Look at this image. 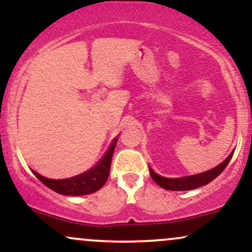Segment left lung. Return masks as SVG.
Returning <instances> with one entry per match:
<instances>
[{"mask_svg":"<svg viewBox=\"0 0 252 252\" xmlns=\"http://www.w3.org/2000/svg\"><path fill=\"white\" fill-rule=\"evenodd\" d=\"M232 155L233 153H231L224 162H221L219 166H217L216 168L207 170V172L201 173V174L185 176V178H179V179H168V178H162V176L158 175L154 170L149 167L150 176H152L153 180H154L158 186L162 187L164 189H168V190L194 189H198V187L204 186V185H207L209 182L215 180L217 176L220 175V173L225 169V167L227 166V163L230 162Z\"/></svg>","mask_w":252,"mask_h":252,"instance_id":"left-lung-1","label":"left lung"}]
</instances>
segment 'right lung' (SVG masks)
I'll use <instances>...</instances> for the list:
<instances>
[{
  "instance_id": "1",
  "label": "right lung",
  "mask_w": 252,
  "mask_h": 252,
  "mask_svg": "<svg viewBox=\"0 0 252 252\" xmlns=\"http://www.w3.org/2000/svg\"><path fill=\"white\" fill-rule=\"evenodd\" d=\"M117 140L112 142L106 154L104 155L99 163L92 169L88 172L83 173V174L73 176V178L63 179V180H52L47 179L45 176L37 174L36 172L32 170L34 175L42 182L43 185L51 189L54 192L59 193V194L65 195H85L91 194V193L97 192L103 187L106 180L109 178L110 166H111V158L114 155L115 147H116Z\"/></svg>"
}]
</instances>
